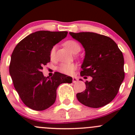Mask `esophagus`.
Returning a JSON list of instances; mask_svg holds the SVG:
<instances>
[{
	"label": "esophagus",
	"instance_id": "esophagus-1",
	"mask_svg": "<svg viewBox=\"0 0 135 135\" xmlns=\"http://www.w3.org/2000/svg\"><path fill=\"white\" fill-rule=\"evenodd\" d=\"M78 81V78L76 77H73V82L76 83Z\"/></svg>",
	"mask_w": 135,
	"mask_h": 135
}]
</instances>
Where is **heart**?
Instances as JSON below:
<instances>
[{
    "label": "heart",
    "mask_w": 135,
    "mask_h": 135,
    "mask_svg": "<svg viewBox=\"0 0 135 135\" xmlns=\"http://www.w3.org/2000/svg\"><path fill=\"white\" fill-rule=\"evenodd\" d=\"M65 46L73 54L78 53L81 49L80 44L75 40H68L65 42ZM55 46H54L50 50V56L51 59H54L55 57ZM76 69V66L74 63H62L59 66V71L65 74H71Z\"/></svg>",
    "instance_id": "obj_1"
}]
</instances>
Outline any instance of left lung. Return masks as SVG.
Instances as JSON below:
<instances>
[{
	"label": "left lung",
	"mask_w": 135,
	"mask_h": 135,
	"mask_svg": "<svg viewBox=\"0 0 135 135\" xmlns=\"http://www.w3.org/2000/svg\"><path fill=\"white\" fill-rule=\"evenodd\" d=\"M69 34L85 49L80 75L92 77L91 81H85V91L76 94L78 100L91 108L107 105L116 96L124 80L123 54L116 43L104 35L90 32Z\"/></svg>",
	"instance_id": "obj_1"
}]
</instances>
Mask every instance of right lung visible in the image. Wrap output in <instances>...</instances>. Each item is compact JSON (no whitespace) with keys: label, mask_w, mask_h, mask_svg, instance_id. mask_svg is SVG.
<instances>
[{"label":"right lung","mask_w":135,"mask_h":135,"mask_svg":"<svg viewBox=\"0 0 135 135\" xmlns=\"http://www.w3.org/2000/svg\"><path fill=\"white\" fill-rule=\"evenodd\" d=\"M67 31H39L30 34L17 44L11 56L9 74L15 89L28 108L42 111L51 107L56 99V91L62 83H72L73 78L55 72L45 77L41 70L50 62V52L65 38Z\"/></svg>","instance_id":"add662e5"}]
</instances>
